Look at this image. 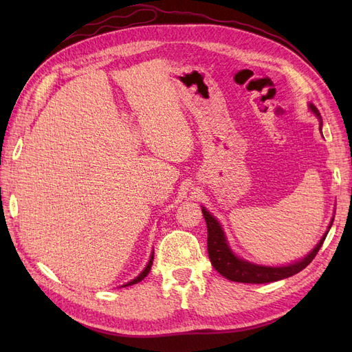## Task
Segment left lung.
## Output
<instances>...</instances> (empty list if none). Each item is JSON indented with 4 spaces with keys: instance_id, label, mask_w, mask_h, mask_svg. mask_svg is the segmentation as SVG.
Listing matches in <instances>:
<instances>
[{
    "instance_id": "left-lung-1",
    "label": "left lung",
    "mask_w": 352,
    "mask_h": 352,
    "mask_svg": "<svg viewBox=\"0 0 352 352\" xmlns=\"http://www.w3.org/2000/svg\"><path fill=\"white\" fill-rule=\"evenodd\" d=\"M310 109L316 113L318 119H320V113H318V110L313 104L310 105ZM202 214H204L207 223V250L212 267H214L221 276H225L226 279L241 283H270L291 278V276L300 273L314 260L318 250L322 248V245L327 236V233H324V236L316 245V248L301 261H296L289 265H283V267H267V265L251 264L236 257V255L230 251L225 238V233H223L219 221L212 217L204 207H202ZM330 226H332V223H330Z\"/></svg>"
}]
</instances>
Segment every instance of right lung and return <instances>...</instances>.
Here are the masks:
<instances>
[{
	"instance_id": "add662e5",
	"label": "right lung",
	"mask_w": 352,
	"mask_h": 352,
	"mask_svg": "<svg viewBox=\"0 0 352 352\" xmlns=\"http://www.w3.org/2000/svg\"><path fill=\"white\" fill-rule=\"evenodd\" d=\"M153 260H154V254H151V258H150V261H148V264H146V267L142 270V273L138 276V278H135L133 280H131L129 283H126V285H123V286H131V285H135V283H138V282H141L145 276L150 273V270H151V265H153Z\"/></svg>"
}]
</instances>
